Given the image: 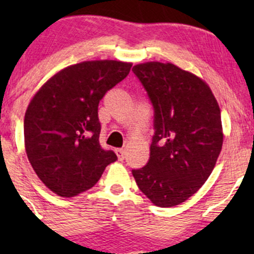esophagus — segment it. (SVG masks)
Segmentation results:
<instances>
[{
	"instance_id": "1",
	"label": "esophagus",
	"mask_w": 254,
	"mask_h": 254,
	"mask_svg": "<svg viewBox=\"0 0 254 254\" xmlns=\"http://www.w3.org/2000/svg\"><path fill=\"white\" fill-rule=\"evenodd\" d=\"M115 153H117L118 158H119L120 161H123L125 158V150H123V148H117V150H115Z\"/></svg>"
}]
</instances>
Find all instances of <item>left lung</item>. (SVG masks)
I'll return each mask as SVG.
<instances>
[{"instance_id": "8db88e82", "label": "left lung", "mask_w": 254, "mask_h": 254, "mask_svg": "<svg viewBox=\"0 0 254 254\" xmlns=\"http://www.w3.org/2000/svg\"><path fill=\"white\" fill-rule=\"evenodd\" d=\"M153 108L146 166L131 173L156 206H176L206 182L222 147L221 114L209 86L173 64L132 67Z\"/></svg>"}]
</instances>
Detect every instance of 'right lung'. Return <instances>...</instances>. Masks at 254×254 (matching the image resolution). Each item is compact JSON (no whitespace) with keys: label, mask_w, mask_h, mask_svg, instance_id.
<instances>
[{"label":"right lung","mask_w":254,"mask_h":254,"mask_svg":"<svg viewBox=\"0 0 254 254\" xmlns=\"http://www.w3.org/2000/svg\"><path fill=\"white\" fill-rule=\"evenodd\" d=\"M131 64L84 61L53 76L33 97L24 117L28 160L40 181L60 196L92 188L118 160L99 143L98 104Z\"/></svg>","instance_id":"right-lung-1"}]
</instances>
